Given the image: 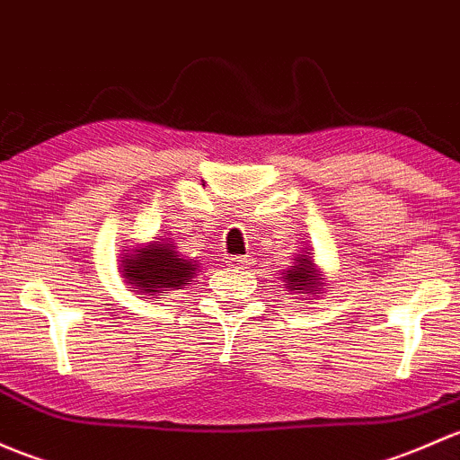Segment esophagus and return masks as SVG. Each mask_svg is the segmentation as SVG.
Segmentation results:
<instances>
[{
  "instance_id": "1",
  "label": "esophagus",
  "mask_w": 460,
  "mask_h": 460,
  "mask_svg": "<svg viewBox=\"0 0 460 460\" xmlns=\"http://www.w3.org/2000/svg\"><path fill=\"white\" fill-rule=\"evenodd\" d=\"M246 262H249V260H246L244 255H235V258H229V267L231 269H244Z\"/></svg>"
}]
</instances>
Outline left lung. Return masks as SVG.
<instances>
[{"mask_svg": "<svg viewBox=\"0 0 460 460\" xmlns=\"http://www.w3.org/2000/svg\"><path fill=\"white\" fill-rule=\"evenodd\" d=\"M284 287L293 293L315 295L319 287H323V275L319 273L315 262H313L311 251H302L295 258L293 267L284 273Z\"/></svg>", "mask_w": 460, "mask_h": 460, "instance_id": "8db88e82", "label": "left lung"}]
</instances>
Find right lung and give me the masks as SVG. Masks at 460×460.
Listing matches in <instances>:
<instances>
[{
  "label": "right lung",
  "mask_w": 460,
  "mask_h": 460,
  "mask_svg": "<svg viewBox=\"0 0 460 460\" xmlns=\"http://www.w3.org/2000/svg\"><path fill=\"white\" fill-rule=\"evenodd\" d=\"M198 270V260L187 258L172 238H156L147 246L129 251L120 260V273L129 288L143 295H161L185 288Z\"/></svg>",
  "instance_id": "obj_1"
}]
</instances>
